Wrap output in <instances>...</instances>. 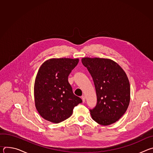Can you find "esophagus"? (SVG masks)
Listing matches in <instances>:
<instances>
[{"label": "esophagus", "mask_w": 153, "mask_h": 153, "mask_svg": "<svg viewBox=\"0 0 153 153\" xmlns=\"http://www.w3.org/2000/svg\"><path fill=\"white\" fill-rule=\"evenodd\" d=\"M81 98H82V99L83 103H84V102H85V96H81Z\"/></svg>", "instance_id": "obj_1"}]
</instances>
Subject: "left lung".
Listing matches in <instances>:
<instances>
[{"mask_svg":"<svg viewBox=\"0 0 153 153\" xmlns=\"http://www.w3.org/2000/svg\"><path fill=\"white\" fill-rule=\"evenodd\" d=\"M82 62L90 73L96 91V105L90 110L93 119L105 126L116 122L129 103L130 85L126 73L110 59L84 57Z\"/></svg>","mask_w":153,"mask_h":153,"instance_id":"8db88e82","label":"left lung"}]
</instances>
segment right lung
Segmentation results:
<instances>
[{
    "instance_id": "obj_1",
    "label": "right lung",
    "mask_w": 153,
    "mask_h": 153,
    "mask_svg": "<svg viewBox=\"0 0 153 153\" xmlns=\"http://www.w3.org/2000/svg\"><path fill=\"white\" fill-rule=\"evenodd\" d=\"M78 62V59H51L41 65L35 80L34 100L37 111L44 119L61 122L82 102L73 93L68 80Z\"/></svg>"
}]
</instances>
